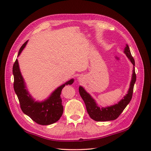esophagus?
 Listing matches in <instances>:
<instances>
[{"instance_id": "1", "label": "esophagus", "mask_w": 151, "mask_h": 151, "mask_svg": "<svg viewBox=\"0 0 151 151\" xmlns=\"http://www.w3.org/2000/svg\"><path fill=\"white\" fill-rule=\"evenodd\" d=\"M78 80L79 82H82L83 81V78L82 77V76H79V77L78 78Z\"/></svg>"}]
</instances>
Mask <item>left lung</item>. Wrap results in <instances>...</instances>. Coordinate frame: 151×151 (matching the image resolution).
<instances>
[{
	"mask_svg": "<svg viewBox=\"0 0 151 151\" xmlns=\"http://www.w3.org/2000/svg\"><path fill=\"white\" fill-rule=\"evenodd\" d=\"M124 52L128 57V58L130 60L131 63L133 64L134 69L130 88L127 92V94L117 104L105 108H100L98 106L97 104L96 103V101L85 90L84 88L82 86H79V93L86 104V110H87L89 117L96 121H108L116 119L124 110V108L127 107V106L129 104L130 101L132 99L134 86L136 81V75L135 69H134L135 62H134V59L132 56L129 47L127 44L124 48Z\"/></svg>",
	"mask_w": 151,
	"mask_h": 151,
	"instance_id": "obj_1",
	"label": "left lung"
}]
</instances>
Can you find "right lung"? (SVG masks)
Masks as SVG:
<instances>
[{
  "instance_id": "right-lung-1",
  "label": "right lung",
  "mask_w": 151,
  "mask_h": 151,
  "mask_svg": "<svg viewBox=\"0 0 151 151\" xmlns=\"http://www.w3.org/2000/svg\"><path fill=\"white\" fill-rule=\"evenodd\" d=\"M27 42L28 41L20 48L18 56L26 47ZM13 75L14 78V90L18 97L21 110L24 114L29 116L36 123L41 125L51 124L60 119L63 111L62 101L60 97L61 92L65 86L73 84V78L59 86L45 100L39 102L35 101V99L28 91L19 69L17 59H16L13 65Z\"/></svg>"
}]
</instances>
